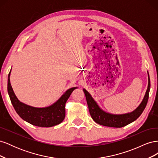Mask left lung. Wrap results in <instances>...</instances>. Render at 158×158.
<instances>
[{
  "instance_id": "1",
  "label": "left lung",
  "mask_w": 158,
  "mask_h": 158,
  "mask_svg": "<svg viewBox=\"0 0 158 158\" xmlns=\"http://www.w3.org/2000/svg\"><path fill=\"white\" fill-rule=\"evenodd\" d=\"M147 73L148 84L144 97L139 106L134 111L130 113L123 114H113L104 111L103 109L99 106L98 103L92 98V95L86 89L84 88L83 91L85 95V98H86L89 111L93 120L95 123L101 125L115 128L125 127L136 120L144 110L148 100V97H149V92L150 89V80L149 73H148V72H147Z\"/></svg>"
}]
</instances>
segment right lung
Segmentation results:
<instances>
[{
	"mask_svg": "<svg viewBox=\"0 0 158 158\" xmlns=\"http://www.w3.org/2000/svg\"><path fill=\"white\" fill-rule=\"evenodd\" d=\"M10 73L8 77V93L12 106L23 120L40 127H51L59 125L65 117V105L70 94L78 87L67 89L54 103L45 107L30 106L20 102L14 94L10 84Z\"/></svg>",
	"mask_w": 158,
	"mask_h": 158,
	"instance_id": "add662e5",
	"label": "right lung"
}]
</instances>
